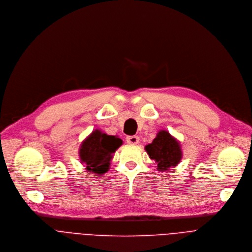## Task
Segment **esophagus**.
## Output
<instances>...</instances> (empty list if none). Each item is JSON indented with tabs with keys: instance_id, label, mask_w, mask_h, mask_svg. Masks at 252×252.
I'll return each instance as SVG.
<instances>
[{
	"instance_id": "obj_1",
	"label": "esophagus",
	"mask_w": 252,
	"mask_h": 252,
	"mask_svg": "<svg viewBox=\"0 0 252 252\" xmlns=\"http://www.w3.org/2000/svg\"><path fill=\"white\" fill-rule=\"evenodd\" d=\"M139 137L138 136H136V135H134V136H127V138H126V141H127V143H129V144H133V145H135V144H138L139 143Z\"/></svg>"
}]
</instances>
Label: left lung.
I'll return each instance as SVG.
<instances>
[{"instance_id": "obj_1", "label": "left lung", "mask_w": 252, "mask_h": 252, "mask_svg": "<svg viewBox=\"0 0 252 252\" xmlns=\"http://www.w3.org/2000/svg\"><path fill=\"white\" fill-rule=\"evenodd\" d=\"M148 155L157 162L159 171H166L179 164L182 158L180 144L169 132L160 131L153 142L145 147Z\"/></svg>"}]
</instances>
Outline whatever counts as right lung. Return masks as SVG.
<instances>
[{
	"label": "right lung",
	"instance_id": "1",
	"mask_svg": "<svg viewBox=\"0 0 252 252\" xmlns=\"http://www.w3.org/2000/svg\"><path fill=\"white\" fill-rule=\"evenodd\" d=\"M122 145V140L95 130L82 143L80 160L88 172L102 175L109 169L112 154Z\"/></svg>",
	"mask_w": 252,
	"mask_h": 252
}]
</instances>
